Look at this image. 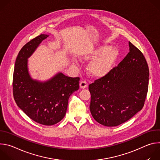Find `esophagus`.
Listing matches in <instances>:
<instances>
[{"label":"esophagus","mask_w":160,"mask_h":160,"mask_svg":"<svg viewBox=\"0 0 160 160\" xmlns=\"http://www.w3.org/2000/svg\"><path fill=\"white\" fill-rule=\"evenodd\" d=\"M87 86H88V83H87V82L86 81L82 80V82H80V87L81 88H85L87 87Z\"/></svg>","instance_id":"34e87169"}]
</instances>
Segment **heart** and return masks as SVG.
Masks as SVG:
<instances>
[{
    "mask_svg": "<svg viewBox=\"0 0 160 160\" xmlns=\"http://www.w3.org/2000/svg\"><path fill=\"white\" fill-rule=\"evenodd\" d=\"M118 52L108 45H101L94 49L88 56L93 59L88 65L89 73L94 77H102L108 74L117 61Z\"/></svg>",
    "mask_w": 160,
    "mask_h": 160,
    "instance_id": "b5f03b06",
    "label": "heart"
}]
</instances>
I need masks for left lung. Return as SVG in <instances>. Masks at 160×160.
I'll return each mask as SVG.
<instances>
[{"label":"left lung","mask_w":160,"mask_h":160,"mask_svg":"<svg viewBox=\"0 0 160 160\" xmlns=\"http://www.w3.org/2000/svg\"><path fill=\"white\" fill-rule=\"evenodd\" d=\"M130 51L111 72L90 83V111L106 127L118 126L143 108L149 84V68L142 52L129 42Z\"/></svg>","instance_id":"left-lung-1"}]
</instances>
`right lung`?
Here are the masks:
<instances>
[{
    "mask_svg": "<svg viewBox=\"0 0 160 160\" xmlns=\"http://www.w3.org/2000/svg\"><path fill=\"white\" fill-rule=\"evenodd\" d=\"M48 37L41 34L20 50L15 62L12 90L18 106L30 118L41 125L50 126L64 117L70 96L79 88L80 78L68 77L59 73L45 82L31 78L27 59Z\"/></svg>",
    "mask_w": 160,
    "mask_h": 160,
    "instance_id": "add662e5",
    "label": "right lung"
}]
</instances>
